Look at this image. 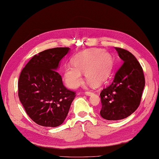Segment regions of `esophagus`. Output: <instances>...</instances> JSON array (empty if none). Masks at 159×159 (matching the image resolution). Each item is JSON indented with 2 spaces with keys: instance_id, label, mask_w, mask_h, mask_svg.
Listing matches in <instances>:
<instances>
[{
  "instance_id": "34e87169",
  "label": "esophagus",
  "mask_w": 159,
  "mask_h": 159,
  "mask_svg": "<svg viewBox=\"0 0 159 159\" xmlns=\"http://www.w3.org/2000/svg\"><path fill=\"white\" fill-rule=\"evenodd\" d=\"M92 94H93V92H91V91H86V92H85V95H87V96H90Z\"/></svg>"
}]
</instances>
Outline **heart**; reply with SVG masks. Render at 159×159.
Listing matches in <instances>:
<instances>
[{
  "mask_svg": "<svg viewBox=\"0 0 159 159\" xmlns=\"http://www.w3.org/2000/svg\"><path fill=\"white\" fill-rule=\"evenodd\" d=\"M73 64L64 68L63 79L68 87L76 89L83 80L82 72L89 83L99 86L110 76L113 67L111 56L101 49H91L78 53Z\"/></svg>",
  "mask_w": 159,
  "mask_h": 159,
  "instance_id": "b5f03b06",
  "label": "heart"
}]
</instances>
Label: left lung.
<instances>
[{"instance_id": "left-lung-1", "label": "left lung", "mask_w": 159, "mask_h": 159, "mask_svg": "<svg viewBox=\"0 0 159 159\" xmlns=\"http://www.w3.org/2000/svg\"><path fill=\"white\" fill-rule=\"evenodd\" d=\"M123 64L112 83L101 93V116L107 120H120L136 110L141 101L145 80L143 70L132 53L116 48Z\"/></svg>"}]
</instances>
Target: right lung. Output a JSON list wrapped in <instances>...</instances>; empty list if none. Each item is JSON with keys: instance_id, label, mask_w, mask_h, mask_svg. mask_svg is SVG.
Segmentation results:
<instances>
[{"instance_id": "right-lung-1", "label": "right lung", "mask_w": 159, "mask_h": 159, "mask_svg": "<svg viewBox=\"0 0 159 159\" xmlns=\"http://www.w3.org/2000/svg\"><path fill=\"white\" fill-rule=\"evenodd\" d=\"M69 48H55L35 55L19 76L18 95L27 114L38 125L57 127L66 119L75 93L63 85L60 61Z\"/></svg>"}]
</instances>
